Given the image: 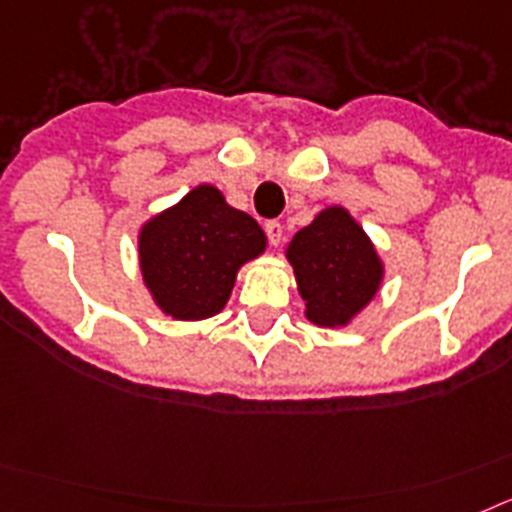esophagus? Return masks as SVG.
Wrapping results in <instances>:
<instances>
[{"label": "esophagus", "mask_w": 512, "mask_h": 512, "mask_svg": "<svg viewBox=\"0 0 512 512\" xmlns=\"http://www.w3.org/2000/svg\"><path fill=\"white\" fill-rule=\"evenodd\" d=\"M265 234H268V242L273 247H278L283 239V224L281 221H265Z\"/></svg>", "instance_id": "esophagus-1"}]
</instances>
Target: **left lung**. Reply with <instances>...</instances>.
Segmentation results:
<instances>
[{"label":"left lung","mask_w":512,"mask_h":512,"mask_svg":"<svg viewBox=\"0 0 512 512\" xmlns=\"http://www.w3.org/2000/svg\"><path fill=\"white\" fill-rule=\"evenodd\" d=\"M306 317L322 327H340L373 299L381 262L363 229L345 208H327L288 244Z\"/></svg>","instance_id":"obj_1"}]
</instances>
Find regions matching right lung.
<instances>
[{"label": "right lung", "instance_id": "obj_1", "mask_svg": "<svg viewBox=\"0 0 512 512\" xmlns=\"http://www.w3.org/2000/svg\"><path fill=\"white\" fill-rule=\"evenodd\" d=\"M265 250L260 224L211 185L188 193L141 229V273L175 319H206L229 301L239 265Z\"/></svg>", "mask_w": 512, "mask_h": 512}]
</instances>
